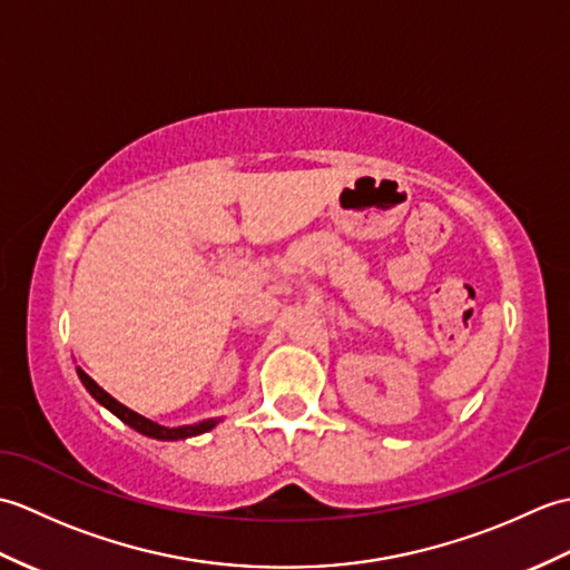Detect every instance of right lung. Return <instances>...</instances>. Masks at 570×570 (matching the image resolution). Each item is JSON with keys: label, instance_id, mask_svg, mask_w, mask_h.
<instances>
[{"label": "right lung", "instance_id": "1", "mask_svg": "<svg viewBox=\"0 0 570 570\" xmlns=\"http://www.w3.org/2000/svg\"><path fill=\"white\" fill-rule=\"evenodd\" d=\"M78 377L82 380L85 390H88L95 399H98V402H100L102 406L110 409L117 419H122V421L127 423V426H131V429L144 433V435H151V439H159V441H178V439H188V435H198V433H203V431H208V429L215 426V421L186 423V426H176V429L159 426V423L144 419V416L137 414V411H131V409H127L125 404H119L117 399H112L110 394H107V392L102 390V386H100L98 382H95L92 377H88V374H85L80 367H78Z\"/></svg>", "mask_w": 570, "mask_h": 570}]
</instances>
